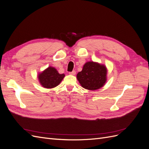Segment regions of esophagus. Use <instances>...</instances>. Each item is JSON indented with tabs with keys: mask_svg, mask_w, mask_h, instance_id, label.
Returning a JSON list of instances; mask_svg holds the SVG:
<instances>
[{
	"mask_svg": "<svg viewBox=\"0 0 149 149\" xmlns=\"http://www.w3.org/2000/svg\"><path fill=\"white\" fill-rule=\"evenodd\" d=\"M69 74H71V75H75V74H76V71L74 70V71H73L70 72Z\"/></svg>",
	"mask_w": 149,
	"mask_h": 149,
	"instance_id": "obj_1",
	"label": "esophagus"
}]
</instances>
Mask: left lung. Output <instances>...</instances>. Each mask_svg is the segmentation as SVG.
I'll return each mask as SVG.
<instances>
[{
    "label": "left lung",
    "instance_id": "obj_1",
    "mask_svg": "<svg viewBox=\"0 0 149 149\" xmlns=\"http://www.w3.org/2000/svg\"><path fill=\"white\" fill-rule=\"evenodd\" d=\"M106 67L98 63L86 62L81 71L77 74V79L81 86L88 90H96L102 88L106 82Z\"/></svg>",
    "mask_w": 149,
    "mask_h": 149
}]
</instances>
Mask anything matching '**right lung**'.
I'll use <instances>...</instances> for the list:
<instances>
[{"instance_id":"1","label":"right lung","mask_w":149,"mask_h":149,"mask_svg":"<svg viewBox=\"0 0 149 149\" xmlns=\"http://www.w3.org/2000/svg\"><path fill=\"white\" fill-rule=\"evenodd\" d=\"M64 74H60L54 67L49 66L38 75L40 83L45 88H53L59 84L65 77Z\"/></svg>"}]
</instances>
